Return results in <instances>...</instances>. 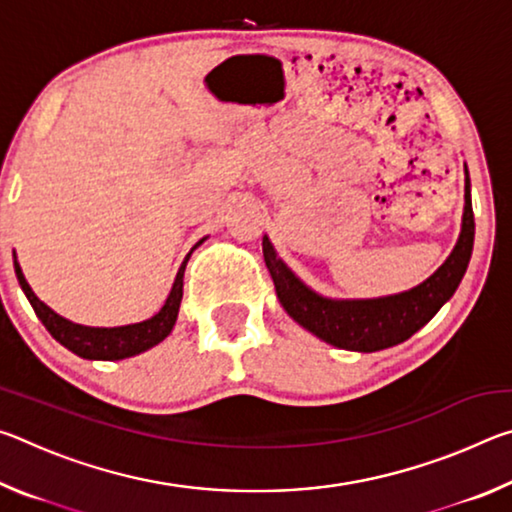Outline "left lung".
Segmentation results:
<instances>
[{
    "instance_id": "obj_1",
    "label": "left lung",
    "mask_w": 512,
    "mask_h": 512,
    "mask_svg": "<svg viewBox=\"0 0 512 512\" xmlns=\"http://www.w3.org/2000/svg\"><path fill=\"white\" fill-rule=\"evenodd\" d=\"M264 262L275 282L277 298L284 311L300 327L334 348L352 352H377L393 348L424 327L438 309L454 296L467 271L474 246V214L470 173L465 167V205L461 235L443 264L427 280L409 291L381 298L336 300L320 296L277 255L271 239L264 235Z\"/></svg>"
}]
</instances>
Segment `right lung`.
<instances>
[{
	"instance_id": "obj_1",
	"label": "right lung",
	"mask_w": 512,
	"mask_h": 512,
	"mask_svg": "<svg viewBox=\"0 0 512 512\" xmlns=\"http://www.w3.org/2000/svg\"><path fill=\"white\" fill-rule=\"evenodd\" d=\"M205 239L207 237L198 241V244L187 253L185 262L180 264L176 280H173V284H171L169 296H167V300H164V305L158 314L142 320V323L119 325V327L79 325V323H72V320H67L60 314H56V311L47 307L45 302H42L29 287L27 277H24V273H22V266H20V262H17L15 250H13V266H15L17 282H20L24 296L29 298L33 311H36V316L42 320V325L47 327V332L54 336L60 345H65L69 352L79 354L81 359L119 361V359L135 357V354H142L146 350L155 348V345L162 343L171 334V329H173V325H176V318H178L180 300H183L185 266L194 250L201 246Z\"/></svg>"
}]
</instances>
